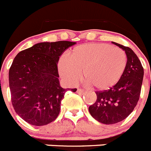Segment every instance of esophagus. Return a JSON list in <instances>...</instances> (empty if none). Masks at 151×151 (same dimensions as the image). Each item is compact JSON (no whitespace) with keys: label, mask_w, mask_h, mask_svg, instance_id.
<instances>
[{"label":"esophagus","mask_w":151,"mask_h":151,"mask_svg":"<svg viewBox=\"0 0 151 151\" xmlns=\"http://www.w3.org/2000/svg\"><path fill=\"white\" fill-rule=\"evenodd\" d=\"M85 92H86V91L83 90V89H77V93L79 94V95H83Z\"/></svg>","instance_id":"obj_1"}]
</instances>
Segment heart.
Returning a JSON list of instances; mask_svg holds the SVG:
<instances>
[{
  "instance_id": "b5f03b06",
  "label": "heart",
  "mask_w": 151,
  "mask_h": 151,
  "mask_svg": "<svg viewBox=\"0 0 151 151\" xmlns=\"http://www.w3.org/2000/svg\"><path fill=\"white\" fill-rule=\"evenodd\" d=\"M126 65L124 50L108 44L92 43L78 46L70 56H64L59 63V72L65 80L76 83L83 71L84 79L89 84L106 90L117 84Z\"/></svg>"
}]
</instances>
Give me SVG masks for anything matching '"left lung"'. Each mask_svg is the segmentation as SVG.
I'll use <instances>...</instances> for the list:
<instances>
[{
	"mask_svg": "<svg viewBox=\"0 0 151 151\" xmlns=\"http://www.w3.org/2000/svg\"><path fill=\"white\" fill-rule=\"evenodd\" d=\"M112 43L126 52V68L117 84L108 90L95 92L96 101L89 107L93 118L107 125L121 122L132 112L139 99L144 76V69L136 53L130 47Z\"/></svg>",
	"mask_w": 151,
	"mask_h": 151,
	"instance_id": "8db88e82",
	"label": "left lung"
}]
</instances>
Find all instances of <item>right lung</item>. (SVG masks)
<instances>
[{"instance_id":"add662e5","label":"right lung","mask_w":151,"mask_h":151,"mask_svg":"<svg viewBox=\"0 0 151 151\" xmlns=\"http://www.w3.org/2000/svg\"><path fill=\"white\" fill-rule=\"evenodd\" d=\"M76 42H40L20 51L9 72L12 104L23 120L41 126L54 121L61 101L69 89L61 87L58 62L65 50ZM75 92L77 89H70Z\"/></svg>"}]
</instances>
